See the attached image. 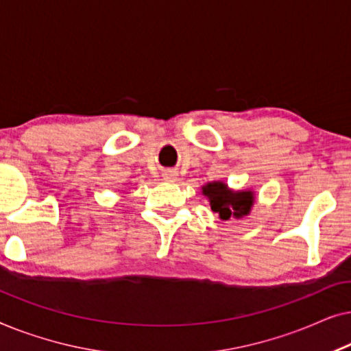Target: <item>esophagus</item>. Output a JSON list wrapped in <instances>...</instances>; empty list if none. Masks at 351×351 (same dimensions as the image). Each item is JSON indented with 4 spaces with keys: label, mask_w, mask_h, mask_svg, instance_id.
Wrapping results in <instances>:
<instances>
[{
    "label": "esophagus",
    "mask_w": 351,
    "mask_h": 351,
    "mask_svg": "<svg viewBox=\"0 0 351 351\" xmlns=\"http://www.w3.org/2000/svg\"><path fill=\"white\" fill-rule=\"evenodd\" d=\"M165 179H166V180H169V182H174V180L177 179V174H176V171H166V174H165Z\"/></svg>",
    "instance_id": "esophagus-1"
}]
</instances>
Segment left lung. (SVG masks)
Here are the masks:
<instances>
[{
	"instance_id": "obj_1",
	"label": "left lung",
	"mask_w": 351,
	"mask_h": 351,
	"mask_svg": "<svg viewBox=\"0 0 351 351\" xmlns=\"http://www.w3.org/2000/svg\"><path fill=\"white\" fill-rule=\"evenodd\" d=\"M203 193L210 201V209L222 220H228L232 215L241 217L249 214L254 203L252 191H232L222 182H213L203 186Z\"/></svg>"
}]
</instances>
